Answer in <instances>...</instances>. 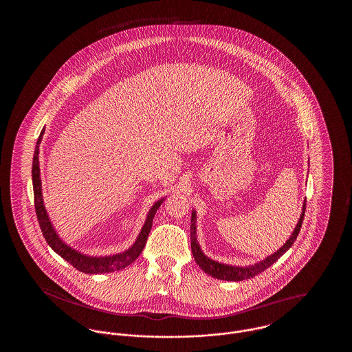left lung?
I'll list each match as a JSON object with an SVG mask.
<instances>
[{"label": "left lung", "instance_id": "8db88e82", "mask_svg": "<svg viewBox=\"0 0 352 352\" xmlns=\"http://www.w3.org/2000/svg\"><path fill=\"white\" fill-rule=\"evenodd\" d=\"M305 210H306V199L302 204V212L298 219V223L294 228V231L290 234V237L287 239V241L284 245L278 250V251L272 253L268 257H265L264 260L253 264V265H247V267H239V265H227L223 263L215 261L210 257H207L203 251H201V245L198 243L197 239V212L195 210H192L191 214V226H190V234H191V252L192 256L197 261V264L201 267V270H204V273L212 276L214 278L218 280H224V281H243V280H248L254 276H257L258 273L264 272L265 269H268L273 263H276L285 252L287 251L293 243L296 241L297 236L300 234V230L302 227V221L305 217Z\"/></svg>", "mask_w": 352, "mask_h": 352}]
</instances>
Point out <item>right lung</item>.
I'll list each match as a JSON object with an SVG mask.
<instances>
[{"mask_svg":"<svg viewBox=\"0 0 352 352\" xmlns=\"http://www.w3.org/2000/svg\"><path fill=\"white\" fill-rule=\"evenodd\" d=\"M45 133V129L41 132V135L38 137L36 146L34 151L33 157V170H32V177H33V191H34V204H35V212L36 218L39 221L42 234L45 236L47 244L50 245L51 250L58 253L60 257H63L67 263H69L74 268L87 273V274H100V273H111L115 270H121L131 265L134 260L141 254L144 250L148 236L151 232V226H153V219L158 210V207L164 203L165 198L155 201L151 206L146 220L137 236L135 241L129 247L126 251L116 253V254H109V256H88L84 254L82 252L74 250L72 247L67 245L60 237L58 232L55 231L52 223H51L49 214L46 211L45 203H43V195H42V181H41V168H39V145L42 141V137Z\"/></svg>","mask_w":352,"mask_h":352,"instance_id":"1","label":"right lung"}]
</instances>
